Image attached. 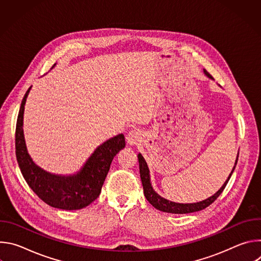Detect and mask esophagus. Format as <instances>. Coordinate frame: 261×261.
Segmentation results:
<instances>
[{"instance_id":"esophagus-1","label":"esophagus","mask_w":261,"mask_h":261,"mask_svg":"<svg viewBox=\"0 0 261 261\" xmlns=\"http://www.w3.org/2000/svg\"><path fill=\"white\" fill-rule=\"evenodd\" d=\"M126 139L130 145L137 144L141 139V132L138 129H132L131 131L128 132Z\"/></svg>"}]
</instances>
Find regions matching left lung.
<instances>
[{
  "label": "left lung",
  "instance_id": "left-lung-1",
  "mask_svg": "<svg viewBox=\"0 0 261 261\" xmlns=\"http://www.w3.org/2000/svg\"><path fill=\"white\" fill-rule=\"evenodd\" d=\"M205 75L213 80V77L210 75V74L203 70ZM138 157V162H139V172H140V178H141V182H142V187H143V192H144V196L147 199V201L150 202L155 208L161 211V212H165V213H170V214H189V213H194V212H198L201 211L205 207H207L210 204H212L218 197L219 195L223 192L224 188L226 187V185L236 168L237 162H238V158H239V153L237 156V160L234 163V166L229 174V176L227 177V179L225 180V182L223 184L222 187L211 197L202 200V201H198V202H193V203H178V202H173L170 201L168 199L163 198L162 196H160L153 188L152 182H151V176H150V169L147 167V164L144 160V158L142 157V155L139 153L137 155Z\"/></svg>",
  "mask_w": 261,
  "mask_h": 261
}]
</instances>
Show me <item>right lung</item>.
<instances>
[{
  "mask_svg": "<svg viewBox=\"0 0 261 261\" xmlns=\"http://www.w3.org/2000/svg\"><path fill=\"white\" fill-rule=\"evenodd\" d=\"M31 88L19 108L15 131V152L20 171L29 187L48 205L65 210H81L99 195L114 157L125 147V136L119 134L100 144L83 167L74 174H53L39 167L28 153L23 135L24 105Z\"/></svg>",
  "mask_w": 261,
  "mask_h": 261,
  "instance_id": "add662e5",
  "label": "right lung"
}]
</instances>
